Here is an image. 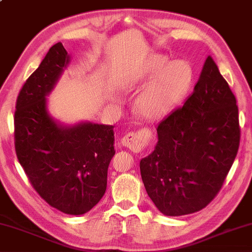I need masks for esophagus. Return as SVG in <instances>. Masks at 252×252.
Segmentation results:
<instances>
[{"label": "esophagus", "mask_w": 252, "mask_h": 252, "mask_svg": "<svg viewBox=\"0 0 252 252\" xmlns=\"http://www.w3.org/2000/svg\"><path fill=\"white\" fill-rule=\"evenodd\" d=\"M146 139L139 132H128L122 139V145L134 153H139L146 146Z\"/></svg>", "instance_id": "34e87169"}]
</instances>
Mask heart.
<instances>
[{
	"label": "heart",
	"instance_id": "obj_1",
	"mask_svg": "<svg viewBox=\"0 0 252 252\" xmlns=\"http://www.w3.org/2000/svg\"><path fill=\"white\" fill-rule=\"evenodd\" d=\"M153 80L137 97V110L147 120L167 116L188 95L193 83V71L185 61L171 63L167 56L148 57L138 73L137 82Z\"/></svg>",
	"mask_w": 252,
	"mask_h": 252
}]
</instances>
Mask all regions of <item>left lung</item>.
Wrapping results in <instances>:
<instances>
[{
	"label": "left lung",
	"mask_w": 252,
	"mask_h": 252,
	"mask_svg": "<svg viewBox=\"0 0 252 252\" xmlns=\"http://www.w3.org/2000/svg\"><path fill=\"white\" fill-rule=\"evenodd\" d=\"M153 154L140 160L145 189L167 216L203 210L224 184L238 153V106L211 56L182 107L157 127Z\"/></svg>",
	"instance_id": "1"
}]
</instances>
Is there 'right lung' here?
Segmentation results:
<instances>
[{"label":"right lung","mask_w":252,"mask_h":252,"mask_svg":"<svg viewBox=\"0 0 252 252\" xmlns=\"http://www.w3.org/2000/svg\"><path fill=\"white\" fill-rule=\"evenodd\" d=\"M69 61L57 42L24 83L16 99L14 140L17 159L41 198L64 214L82 215L106 191L108 164L115 155L114 127L63 126L49 115L46 96Z\"/></svg>","instance_id":"obj_1"}]
</instances>
